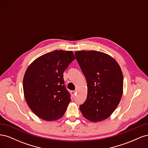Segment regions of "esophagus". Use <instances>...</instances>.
I'll return each mask as SVG.
<instances>
[{
	"label": "esophagus",
	"mask_w": 148,
	"mask_h": 148,
	"mask_svg": "<svg viewBox=\"0 0 148 148\" xmlns=\"http://www.w3.org/2000/svg\"><path fill=\"white\" fill-rule=\"evenodd\" d=\"M75 94H76V92H75V91H71V96H72L73 97L75 96Z\"/></svg>",
	"instance_id": "34e87169"
}]
</instances>
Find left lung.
Returning a JSON list of instances; mask_svg holds the SVG:
<instances>
[{"label":"left lung","instance_id":"obj_1","mask_svg":"<svg viewBox=\"0 0 148 148\" xmlns=\"http://www.w3.org/2000/svg\"><path fill=\"white\" fill-rule=\"evenodd\" d=\"M75 54L88 87L86 101L79 106V109L88 120L101 122L114 112L122 98V70L112 57L104 52L81 51Z\"/></svg>","mask_w":148,"mask_h":148}]
</instances>
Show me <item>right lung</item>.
<instances>
[{
	"instance_id": "add662e5",
	"label": "right lung",
	"mask_w": 148,
	"mask_h": 148,
	"mask_svg": "<svg viewBox=\"0 0 148 148\" xmlns=\"http://www.w3.org/2000/svg\"><path fill=\"white\" fill-rule=\"evenodd\" d=\"M75 59L72 51L56 50L39 57L26 69L23 81L25 98L39 118L54 121L64 115L71 99L63 73Z\"/></svg>"
}]
</instances>
